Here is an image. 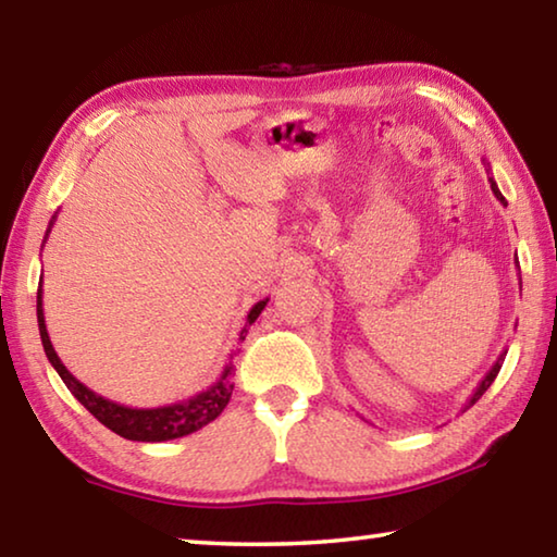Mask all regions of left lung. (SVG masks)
I'll return each instance as SVG.
<instances>
[{
	"label": "left lung",
	"mask_w": 557,
	"mask_h": 557,
	"mask_svg": "<svg viewBox=\"0 0 557 557\" xmlns=\"http://www.w3.org/2000/svg\"><path fill=\"white\" fill-rule=\"evenodd\" d=\"M488 184H492V191H494V196H496V199L498 201H502L504 206H508L506 203V199H504V194L502 191H498V186H496V182H494V176H488ZM518 262V260H516ZM504 358H506V351L502 354V356H498L496 358V363L492 366V371H488L486 375H484V381L482 383H479L476 385V391H474V395H471V398L467 400V405H465V410H469L471 408V405H474L479 398H482V395L488 391V385H492L494 383V379H496V375H498V371H502V363H504Z\"/></svg>",
	"instance_id": "obj_1"
}]
</instances>
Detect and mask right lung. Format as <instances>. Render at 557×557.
<instances>
[{
  "label": "right lung",
  "mask_w": 557,
  "mask_h": 557,
  "mask_svg": "<svg viewBox=\"0 0 557 557\" xmlns=\"http://www.w3.org/2000/svg\"><path fill=\"white\" fill-rule=\"evenodd\" d=\"M53 219L49 223V231H46V235L51 233ZM44 243H46V238H44ZM265 305H268V299H262L250 309L248 319H245V326L240 329V342H245L248 326L256 322L262 309H265ZM36 319H39V334H41L44 351H46V356H49V361L55 369V373L61 375L65 388H69L75 398H78L83 408H86L90 414H96L102 425L115 432V435H120V437L135 440V442H166V440L191 435V432L201 430L203 425H209L211 420L219 418L225 405H228V400H231L233 383L228 379L233 373V363L225 366L221 379L215 381L209 391H203L199 395H194V398L182 400V403L164 405V408H127V405L112 403L108 398H102V395L92 393L88 385H83L61 363V358H59V354H55V348L49 338V332H46L41 282H39V292H36Z\"/></svg>",
  "instance_id": "right-lung-1"
}]
</instances>
